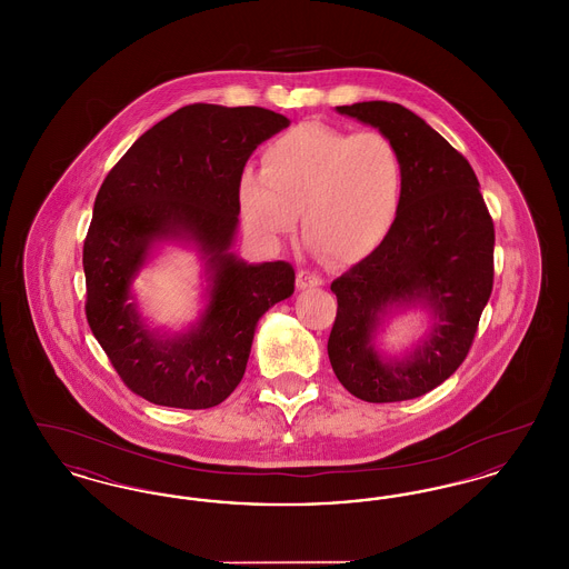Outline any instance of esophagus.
Instances as JSON below:
<instances>
[{
  "mask_svg": "<svg viewBox=\"0 0 569 569\" xmlns=\"http://www.w3.org/2000/svg\"><path fill=\"white\" fill-rule=\"evenodd\" d=\"M322 283H325V279L316 272L305 271V269L297 272L298 290H313V288H320Z\"/></svg>",
  "mask_w": 569,
  "mask_h": 569,
  "instance_id": "34e87169",
  "label": "esophagus"
}]
</instances>
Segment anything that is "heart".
<instances>
[{
	"label": "heart",
	"mask_w": 569,
	"mask_h": 569,
	"mask_svg": "<svg viewBox=\"0 0 569 569\" xmlns=\"http://www.w3.org/2000/svg\"><path fill=\"white\" fill-rule=\"evenodd\" d=\"M406 163L378 130L341 132L298 123L264 147L262 172L243 170L237 204L247 234L274 244L295 230L332 264L369 258L401 211Z\"/></svg>",
	"instance_id": "1"
}]
</instances>
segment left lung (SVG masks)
Instances as JSON below:
<instances>
[{"mask_svg": "<svg viewBox=\"0 0 569 569\" xmlns=\"http://www.w3.org/2000/svg\"><path fill=\"white\" fill-rule=\"evenodd\" d=\"M337 112L399 147L406 190L383 243L330 286L337 318L328 358L362 401L416 399L450 378L473 343L492 290V219L473 168L416 112L379 100ZM409 308L430 313L428 330L411 351L381 353L375 339L385 320Z\"/></svg>", "mask_w": 569, "mask_h": 569, "instance_id": "1", "label": "left lung"}]
</instances>
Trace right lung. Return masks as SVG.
Returning a JSON list of instances; mask_svg holds the SVG:
<instances>
[{
	"label": "right lung",
	"instance_id": "1",
	"mask_svg": "<svg viewBox=\"0 0 569 569\" xmlns=\"http://www.w3.org/2000/svg\"><path fill=\"white\" fill-rule=\"evenodd\" d=\"M288 126L258 107H183L140 136L98 191L82 247L87 322L142 399L179 409L226 401L260 318L292 297V264H249L232 251L237 179L258 144ZM172 242L199 253L208 283L201 316L177 333L149 326L133 292L134 277Z\"/></svg>",
	"mask_w": 569,
	"mask_h": 569
}]
</instances>
